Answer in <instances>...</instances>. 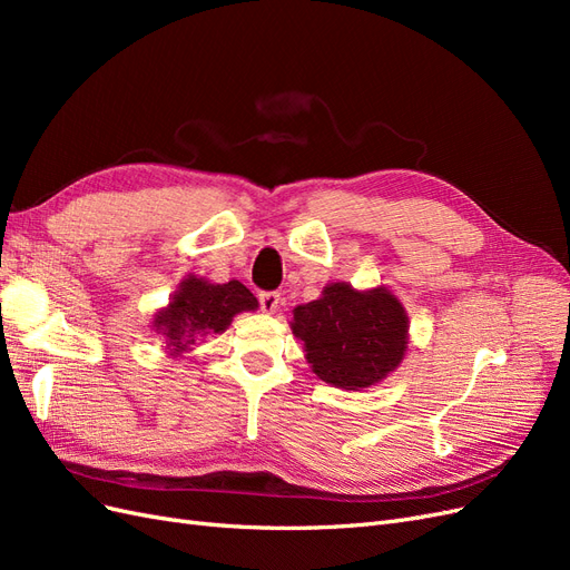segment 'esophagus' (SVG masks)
Instances as JSON below:
<instances>
[{
    "instance_id": "obj_1",
    "label": "esophagus",
    "mask_w": 570,
    "mask_h": 570,
    "mask_svg": "<svg viewBox=\"0 0 570 570\" xmlns=\"http://www.w3.org/2000/svg\"><path fill=\"white\" fill-rule=\"evenodd\" d=\"M258 304H262L266 314H275L281 306V295L278 292H262V295H258Z\"/></svg>"
}]
</instances>
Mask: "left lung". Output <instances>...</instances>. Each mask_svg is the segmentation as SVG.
<instances>
[{"mask_svg": "<svg viewBox=\"0 0 570 570\" xmlns=\"http://www.w3.org/2000/svg\"><path fill=\"white\" fill-rule=\"evenodd\" d=\"M292 335L323 383L368 390L402 364L409 350L406 308L385 285L356 289L327 283L321 297L292 312Z\"/></svg>", "mask_w": 570, "mask_h": 570, "instance_id": "left-lung-1", "label": "left lung"}]
</instances>
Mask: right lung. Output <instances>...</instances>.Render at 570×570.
Wrapping results in <instances>:
<instances>
[{"instance_id":"right-lung-1","label":"right lung","mask_w":570,"mask_h":570,"mask_svg":"<svg viewBox=\"0 0 570 570\" xmlns=\"http://www.w3.org/2000/svg\"><path fill=\"white\" fill-rule=\"evenodd\" d=\"M256 308V297L239 281L212 283L187 275L168 304L154 314L151 331L164 340L166 354L178 358L193 352L202 337L226 333L237 314Z\"/></svg>"}]
</instances>
